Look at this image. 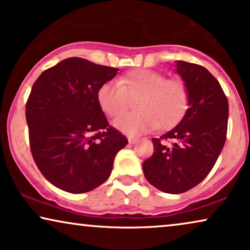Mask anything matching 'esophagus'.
<instances>
[{"mask_svg": "<svg viewBox=\"0 0 250 250\" xmlns=\"http://www.w3.org/2000/svg\"><path fill=\"white\" fill-rule=\"evenodd\" d=\"M127 140L131 145H134V143H136V141H138V138H135V136H127Z\"/></svg>", "mask_w": 250, "mask_h": 250, "instance_id": "esophagus-1", "label": "esophagus"}]
</instances>
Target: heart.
<instances>
[{
    "label": "heart",
    "instance_id": "heart-1",
    "mask_svg": "<svg viewBox=\"0 0 250 250\" xmlns=\"http://www.w3.org/2000/svg\"><path fill=\"white\" fill-rule=\"evenodd\" d=\"M128 99H136V111L119 116L112 125L129 135L172 127L189 107V92L182 81L167 80L164 74L148 69L128 71L118 77L117 84L107 82L97 92L99 107L111 117L126 110Z\"/></svg>",
    "mask_w": 250,
    "mask_h": 250
}]
</instances>
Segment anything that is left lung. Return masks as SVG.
Here are the masks:
<instances>
[{"mask_svg":"<svg viewBox=\"0 0 250 250\" xmlns=\"http://www.w3.org/2000/svg\"><path fill=\"white\" fill-rule=\"evenodd\" d=\"M175 68L189 92V108L175 127L152 139L155 151L142 166L150 184L172 194L192 189L209 174L227 140L229 119L228 99L206 68L181 60Z\"/></svg>","mask_w":250,"mask_h":250,"instance_id":"8db88e82","label":"left lung"}]
</instances>
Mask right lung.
Here are the masks:
<instances>
[{
    "instance_id": "obj_1",
    "label": "right lung",
    "mask_w": 250,
    "mask_h": 250,
    "mask_svg": "<svg viewBox=\"0 0 250 250\" xmlns=\"http://www.w3.org/2000/svg\"><path fill=\"white\" fill-rule=\"evenodd\" d=\"M118 68L68 58L43 71L26 104L33 158L43 176L70 193H84L110 175L128 141L109 126L97 92Z\"/></svg>"
}]
</instances>
